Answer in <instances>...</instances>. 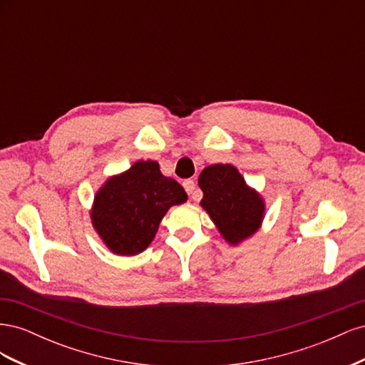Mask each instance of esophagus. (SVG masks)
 <instances>
[{"instance_id":"obj_1","label":"esophagus","mask_w":365,"mask_h":365,"mask_svg":"<svg viewBox=\"0 0 365 365\" xmlns=\"http://www.w3.org/2000/svg\"><path fill=\"white\" fill-rule=\"evenodd\" d=\"M182 187H184L187 193H189V195H193V193H195V187H196V184H195V181H193V180H185V181L182 182ZM193 200H195V197H193Z\"/></svg>"}]
</instances>
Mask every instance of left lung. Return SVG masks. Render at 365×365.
Listing matches in <instances>:
<instances>
[{"label":"left lung","instance_id":"8db88e82","mask_svg":"<svg viewBox=\"0 0 365 365\" xmlns=\"http://www.w3.org/2000/svg\"><path fill=\"white\" fill-rule=\"evenodd\" d=\"M197 184L204 192L201 205L228 244L236 245L259 230L264 204L235 165H208L201 172Z\"/></svg>","mask_w":365,"mask_h":365}]
</instances>
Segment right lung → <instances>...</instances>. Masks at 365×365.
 <instances>
[{"label":"right lung","instance_id":"1","mask_svg":"<svg viewBox=\"0 0 365 365\" xmlns=\"http://www.w3.org/2000/svg\"><path fill=\"white\" fill-rule=\"evenodd\" d=\"M185 201L182 187L164 176L157 161H138L97 192L93 225L113 252L134 256L149 247L168 210Z\"/></svg>","mask_w":365,"mask_h":365}]
</instances>
